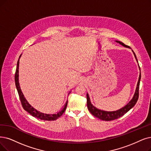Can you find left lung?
I'll return each instance as SVG.
<instances>
[{"instance_id":"8db88e82","label":"left lung","mask_w":151,"mask_h":151,"mask_svg":"<svg viewBox=\"0 0 151 151\" xmlns=\"http://www.w3.org/2000/svg\"><path fill=\"white\" fill-rule=\"evenodd\" d=\"M115 41L117 42V43H118L119 44L122 45V46L126 47L131 48L129 46L124 45L123 43H122V42H121V41ZM132 51L133 52L134 57L136 59L137 62L138 63L135 53L134 52V51L132 50ZM139 70H140L139 65ZM141 77V70H140V74H139V80H138V82H137V83L136 88V90H135V93L133 95V97L132 98V99L129 101V103H128L127 105H126L123 108H120V109H119L118 110H116V111H108L101 110L99 109V108H96L95 106H94L92 104L91 101H90V97L88 96V94L87 93V107H88V109L89 111L94 116L98 118H99L101 120H104V121H111V120L118 119L120 117H122V116H123L125 113H127L129 110H131V108L135 105V104H136V102L138 100L139 88Z\"/></svg>"}]
</instances>
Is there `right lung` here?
I'll use <instances>...</instances> for the list:
<instances>
[{
	"instance_id": "obj_1",
	"label": "right lung",
	"mask_w": 151,
	"mask_h": 151,
	"mask_svg": "<svg viewBox=\"0 0 151 151\" xmlns=\"http://www.w3.org/2000/svg\"><path fill=\"white\" fill-rule=\"evenodd\" d=\"M21 56H22V55L20 56L19 59V60H18V62H17V69H16L15 75V82L16 88L17 89L18 93H19V97H20L23 108H24V110L27 111L28 113H29L30 114H31V115H32L33 116H34L35 118H37L38 119L45 120V121H53V120L57 119L58 118L61 116L64 113V112L65 111V110L66 109V107H67V105H68V101L65 102V104L64 105V107L63 108V109L61 111L58 112L57 113H55V114H46V113H41V112L38 111L37 110H36L35 108H34L33 106L30 105L28 102L27 101V100H26V99L25 98V96H24V95L22 92V90H21L20 84H19V60H20ZM70 92H69V93H70Z\"/></svg>"
}]
</instances>
